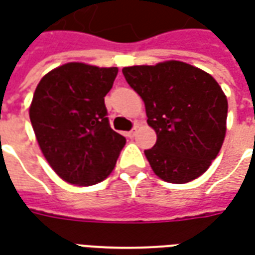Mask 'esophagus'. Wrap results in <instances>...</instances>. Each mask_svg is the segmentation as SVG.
Returning <instances> with one entry per match:
<instances>
[{"mask_svg":"<svg viewBox=\"0 0 255 255\" xmlns=\"http://www.w3.org/2000/svg\"><path fill=\"white\" fill-rule=\"evenodd\" d=\"M136 132H138V129H136V127H133L131 131H128L127 136H128V138H133V136L136 135Z\"/></svg>","mask_w":255,"mask_h":255,"instance_id":"obj_1","label":"esophagus"}]
</instances>
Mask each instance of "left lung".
Instances as JSON below:
<instances>
[{"mask_svg": "<svg viewBox=\"0 0 255 255\" xmlns=\"http://www.w3.org/2000/svg\"><path fill=\"white\" fill-rule=\"evenodd\" d=\"M143 100L157 142L144 155L168 183L191 182L206 172L225 136L228 102L209 73L182 61L123 68Z\"/></svg>", "mask_w": 255, "mask_h": 255, "instance_id": "left-lung-1", "label": "left lung"}]
</instances>
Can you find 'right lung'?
<instances>
[{
    "instance_id": "1",
    "label": "right lung",
    "mask_w": 255,
    "mask_h": 255,
    "mask_svg": "<svg viewBox=\"0 0 255 255\" xmlns=\"http://www.w3.org/2000/svg\"><path fill=\"white\" fill-rule=\"evenodd\" d=\"M119 69L68 63L36 86L30 120L42 153L65 182L93 186L116 165L126 138L113 131L105 95Z\"/></svg>"
}]
</instances>
